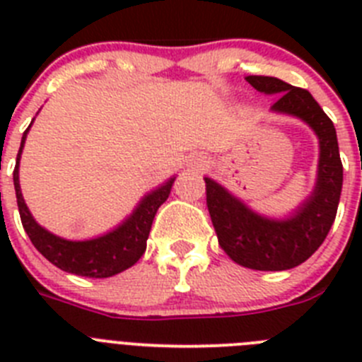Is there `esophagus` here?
Instances as JSON below:
<instances>
[{
    "instance_id": "1",
    "label": "esophagus",
    "mask_w": 362,
    "mask_h": 362,
    "mask_svg": "<svg viewBox=\"0 0 362 362\" xmlns=\"http://www.w3.org/2000/svg\"><path fill=\"white\" fill-rule=\"evenodd\" d=\"M192 165L196 166V168H204V166H206V161H204V158H201V156H196V158L192 159Z\"/></svg>"
}]
</instances>
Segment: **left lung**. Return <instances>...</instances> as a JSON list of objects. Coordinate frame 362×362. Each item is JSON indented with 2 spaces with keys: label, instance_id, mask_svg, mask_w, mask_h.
<instances>
[{
  "label": "left lung",
  "instance_id": "8db88e82",
  "mask_svg": "<svg viewBox=\"0 0 362 362\" xmlns=\"http://www.w3.org/2000/svg\"><path fill=\"white\" fill-rule=\"evenodd\" d=\"M255 90L277 95L274 114L292 116L306 123L319 139L315 187L286 217H268L255 212L212 177L206 183V204L221 248L232 261L252 270L281 272L299 267L317 250L334 225L343 190V163L337 134L308 90L270 76H248Z\"/></svg>",
  "mask_w": 362,
  "mask_h": 362
}]
</instances>
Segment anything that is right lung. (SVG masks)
I'll return each instance as SVG.
<instances>
[{"mask_svg": "<svg viewBox=\"0 0 362 362\" xmlns=\"http://www.w3.org/2000/svg\"><path fill=\"white\" fill-rule=\"evenodd\" d=\"M32 123H34V119H32ZM32 123L28 124V129L25 130L23 137H21V146H19L14 168V188L19 216H21V223H23V228L28 233L32 245L36 246L37 252L43 257L49 259L54 267L81 277L103 279V277L116 276L127 268L134 267L139 261V257L145 254L152 221L159 206L165 203L168 194H170L175 175L156 190L148 192L137 203L132 214L124 221H121L119 225L112 228L110 232L98 235V238L83 239V241L59 238L56 233L43 228L32 217L30 210L23 199V194H21V187H19V159H21V152H23L27 134Z\"/></svg>", "mask_w": 362, "mask_h": 362, "instance_id": "1", "label": "right lung"}]
</instances>
